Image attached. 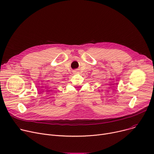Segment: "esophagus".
Here are the masks:
<instances>
[{"instance_id":"34e87169","label":"esophagus","mask_w":154,"mask_h":154,"mask_svg":"<svg viewBox=\"0 0 154 154\" xmlns=\"http://www.w3.org/2000/svg\"><path fill=\"white\" fill-rule=\"evenodd\" d=\"M74 73H75V74H77V73H78V72L77 71H74Z\"/></svg>"}]
</instances>
